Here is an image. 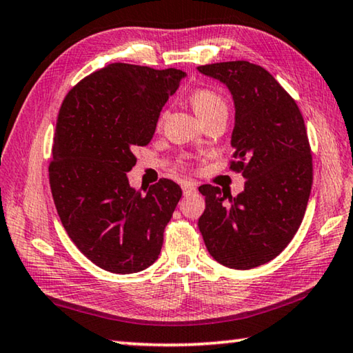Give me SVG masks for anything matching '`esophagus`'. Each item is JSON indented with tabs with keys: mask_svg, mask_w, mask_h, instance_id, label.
Returning a JSON list of instances; mask_svg holds the SVG:
<instances>
[{
	"mask_svg": "<svg viewBox=\"0 0 353 353\" xmlns=\"http://www.w3.org/2000/svg\"><path fill=\"white\" fill-rule=\"evenodd\" d=\"M182 191H183V194H191V193H194V191H196V187L191 182H183L182 183Z\"/></svg>",
	"mask_w": 353,
	"mask_h": 353,
	"instance_id": "1",
	"label": "esophagus"
}]
</instances>
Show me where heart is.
<instances>
[{
	"instance_id": "b5f03b06",
	"label": "heart",
	"mask_w": 353,
	"mask_h": 353,
	"mask_svg": "<svg viewBox=\"0 0 353 353\" xmlns=\"http://www.w3.org/2000/svg\"><path fill=\"white\" fill-rule=\"evenodd\" d=\"M190 101L194 112L198 113L201 119L210 117L216 112L227 110L224 98L214 90H210V88H199V90H194L191 93Z\"/></svg>"
}]
</instances>
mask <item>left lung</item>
<instances>
[{"label": "left lung", "mask_w": 353, "mask_h": 353, "mask_svg": "<svg viewBox=\"0 0 353 353\" xmlns=\"http://www.w3.org/2000/svg\"><path fill=\"white\" fill-rule=\"evenodd\" d=\"M229 88L235 103L230 170L244 190L201 185L205 210L198 221L207 250L232 270H252L288 246L307 210L313 160L296 101L260 65L246 61L198 67Z\"/></svg>", "instance_id": "1"}]
</instances>
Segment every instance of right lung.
<instances>
[{"instance_id":"obj_1","label":"right lung","mask_w":353,"mask_h":353,"mask_svg":"<svg viewBox=\"0 0 353 353\" xmlns=\"http://www.w3.org/2000/svg\"><path fill=\"white\" fill-rule=\"evenodd\" d=\"M182 77L176 68L110 63L77 82L59 110L48 168L52 199L71 241L109 272H139L159 259L182 190L160 179L143 193L128 172Z\"/></svg>"}]
</instances>
